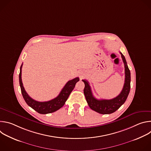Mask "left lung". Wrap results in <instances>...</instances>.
Here are the masks:
<instances>
[{"label": "left lung", "mask_w": 151, "mask_h": 151, "mask_svg": "<svg viewBox=\"0 0 151 151\" xmlns=\"http://www.w3.org/2000/svg\"><path fill=\"white\" fill-rule=\"evenodd\" d=\"M124 63L125 68V82L123 88L120 94L116 97L110 100H98L96 99L92 93L89 82L85 79L82 81L85 83L83 93L90 108L101 114H110L115 112L125 103L130 90L131 75L124 55L120 52Z\"/></svg>", "instance_id": "1"}]
</instances>
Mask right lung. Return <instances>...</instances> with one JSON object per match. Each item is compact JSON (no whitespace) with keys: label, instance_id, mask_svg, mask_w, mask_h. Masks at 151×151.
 <instances>
[{"label":"right lung","instance_id":"obj_1","mask_svg":"<svg viewBox=\"0 0 151 151\" xmlns=\"http://www.w3.org/2000/svg\"><path fill=\"white\" fill-rule=\"evenodd\" d=\"M22 66L23 64H21L20 67V72L19 74V82L21 93H22L23 97L26 103L32 109L40 114L52 113L60 109L65 104V102L68 100L70 94L75 88L76 82L79 81V78L78 77L69 81L64 85V87L58 96L54 99L47 101H37L31 98L25 91L22 82V79H21V69H22Z\"/></svg>","mask_w":151,"mask_h":151}]
</instances>
